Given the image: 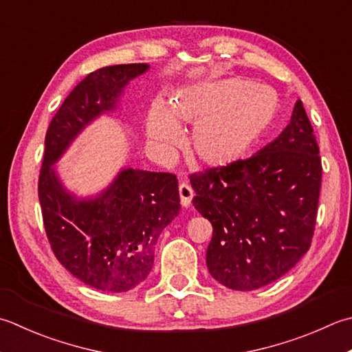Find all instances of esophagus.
<instances>
[{"label":"esophagus","mask_w":352,"mask_h":352,"mask_svg":"<svg viewBox=\"0 0 352 352\" xmlns=\"http://www.w3.org/2000/svg\"><path fill=\"white\" fill-rule=\"evenodd\" d=\"M178 192H180L182 206H183V208H188V206L192 201V197H194V190H192V188L188 183L182 182L180 184H178Z\"/></svg>","instance_id":"1"}]
</instances>
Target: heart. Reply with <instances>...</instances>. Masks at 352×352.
Returning a JSON list of instances; mask_svg holds the SVG:
<instances>
[{"instance_id": "obj_1", "label": "heart", "mask_w": 352, "mask_h": 352, "mask_svg": "<svg viewBox=\"0 0 352 352\" xmlns=\"http://www.w3.org/2000/svg\"><path fill=\"white\" fill-rule=\"evenodd\" d=\"M279 111L273 89L244 79H224L183 91L166 111L151 109L146 134L154 146H174L182 140L178 125H195L190 153L208 168H224L249 153Z\"/></svg>"}]
</instances>
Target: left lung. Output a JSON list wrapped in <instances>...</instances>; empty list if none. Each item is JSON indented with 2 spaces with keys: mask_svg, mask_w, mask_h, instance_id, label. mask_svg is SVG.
<instances>
[{
  "mask_svg": "<svg viewBox=\"0 0 352 352\" xmlns=\"http://www.w3.org/2000/svg\"><path fill=\"white\" fill-rule=\"evenodd\" d=\"M320 183L319 144L300 100L276 140L192 175V203L213 229L206 253L212 278L252 292L292 270L311 245Z\"/></svg>",
  "mask_w": 352,
  "mask_h": 352,
  "instance_id": "1",
  "label": "left lung"
}]
</instances>
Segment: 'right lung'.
Returning a JSON list of instances; mask_svg holds the SVG:
<instances>
[{"mask_svg":"<svg viewBox=\"0 0 352 352\" xmlns=\"http://www.w3.org/2000/svg\"><path fill=\"white\" fill-rule=\"evenodd\" d=\"M148 64L103 67L67 96L48 125L38 195L54 256L84 284L123 293L148 278L157 239L180 212L178 180L169 172L122 169L94 198H76L53 164L96 117L113 111L123 88Z\"/></svg>","mask_w":352,"mask_h":352,"instance_id":"1","label":"right lung"}]
</instances>
